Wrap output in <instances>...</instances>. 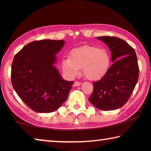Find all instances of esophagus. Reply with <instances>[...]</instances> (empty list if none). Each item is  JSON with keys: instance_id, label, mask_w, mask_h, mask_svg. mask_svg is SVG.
Instances as JSON below:
<instances>
[{"instance_id": "34e87169", "label": "esophagus", "mask_w": 151, "mask_h": 151, "mask_svg": "<svg viewBox=\"0 0 151 151\" xmlns=\"http://www.w3.org/2000/svg\"><path fill=\"white\" fill-rule=\"evenodd\" d=\"M81 83H79V82H78V81H76V82H75V83H74V85H73V86H80V85H81Z\"/></svg>"}]
</instances>
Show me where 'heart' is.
<instances>
[{
  "label": "heart",
  "instance_id": "obj_1",
  "mask_svg": "<svg viewBox=\"0 0 151 151\" xmlns=\"http://www.w3.org/2000/svg\"><path fill=\"white\" fill-rule=\"evenodd\" d=\"M111 63V56L106 48L85 45L71 50L70 57L64 58L61 66L69 77L76 76L81 68L86 78L96 81L108 72Z\"/></svg>",
  "mask_w": 151,
  "mask_h": 151
}]
</instances>
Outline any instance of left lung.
<instances>
[{
  "label": "left lung",
  "instance_id": "left-lung-1",
  "mask_svg": "<svg viewBox=\"0 0 151 151\" xmlns=\"http://www.w3.org/2000/svg\"><path fill=\"white\" fill-rule=\"evenodd\" d=\"M96 39L108 46L113 63L101 80L93 83V92L88 101L100 110H115L127 103L137 85L139 75L137 55L131 46L118 37Z\"/></svg>",
  "mask_w": 151,
  "mask_h": 151
}]
</instances>
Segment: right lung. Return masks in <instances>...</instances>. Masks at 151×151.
Here are the masks:
<instances>
[{"instance_id":"add662e5","label":"right lung","mask_w":151,"mask_h":151,"mask_svg":"<svg viewBox=\"0 0 151 151\" xmlns=\"http://www.w3.org/2000/svg\"><path fill=\"white\" fill-rule=\"evenodd\" d=\"M63 40H41L29 43L12 61L11 81L21 100L35 112L56 111L68 98L74 82L64 80L55 66Z\"/></svg>"}]
</instances>
